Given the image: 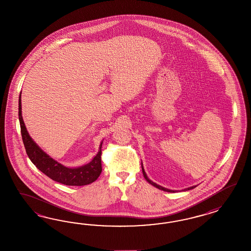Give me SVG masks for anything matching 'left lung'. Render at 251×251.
Instances as JSON below:
<instances>
[{
    "label": "left lung",
    "mask_w": 251,
    "mask_h": 251,
    "mask_svg": "<svg viewBox=\"0 0 251 251\" xmlns=\"http://www.w3.org/2000/svg\"><path fill=\"white\" fill-rule=\"evenodd\" d=\"M142 170H143V174H144V176H145V179H146V181L148 183H150L151 185H152L153 187H155V188H157V189H159V190H164V191H167V192H174L175 190H168V189H166V188H163V187H161L159 185H157L156 183L152 182V180H150L148 177H147V176L145 174V169H144V167L142 166ZM196 186H192V187H190V188H188V189H186V190H192V189H194Z\"/></svg>",
    "instance_id": "left-lung-1"
}]
</instances>
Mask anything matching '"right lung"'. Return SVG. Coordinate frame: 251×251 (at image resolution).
<instances>
[{"instance_id":"right-lung-1","label":"right lung","mask_w":251,"mask_h":251,"mask_svg":"<svg viewBox=\"0 0 251 251\" xmlns=\"http://www.w3.org/2000/svg\"><path fill=\"white\" fill-rule=\"evenodd\" d=\"M18 102V117L21 128V135L25 148V152L27 153L31 162L47 176H49L54 181L64 184L66 186H84L96 181L102 171V144L100 145L98 154L93 158L90 163L76 168L64 167L57 161L52 159L51 157H50L46 152H43L29 136L22 118L21 93L19 96Z\"/></svg>"}]
</instances>
